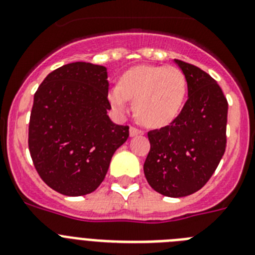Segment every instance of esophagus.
<instances>
[{"mask_svg":"<svg viewBox=\"0 0 255 255\" xmlns=\"http://www.w3.org/2000/svg\"><path fill=\"white\" fill-rule=\"evenodd\" d=\"M143 134V131L139 129H136V128H130V136L134 137V136H137V135H141Z\"/></svg>","mask_w":255,"mask_h":255,"instance_id":"obj_1","label":"esophagus"}]
</instances>
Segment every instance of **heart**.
I'll return each instance as SVG.
<instances>
[{
  "mask_svg": "<svg viewBox=\"0 0 255 255\" xmlns=\"http://www.w3.org/2000/svg\"><path fill=\"white\" fill-rule=\"evenodd\" d=\"M187 97V79L181 69L163 65H137L120 76L109 91L110 105L120 114L134 100V112L141 124L163 128L181 114Z\"/></svg>",
  "mask_w": 255,
  "mask_h": 255,
  "instance_id": "obj_1",
  "label": "heart"
}]
</instances>
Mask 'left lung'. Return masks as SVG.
I'll list each match as a JSON object with an SVG mask.
<instances>
[{
  "instance_id": "1",
  "label": "left lung",
  "mask_w": 255,
  "mask_h": 255,
  "mask_svg": "<svg viewBox=\"0 0 255 255\" xmlns=\"http://www.w3.org/2000/svg\"><path fill=\"white\" fill-rule=\"evenodd\" d=\"M173 62L186 76L188 100L173 123L148 132L144 174L160 195L184 197L206 184L225 153L228 101L210 74Z\"/></svg>"
}]
</instances>
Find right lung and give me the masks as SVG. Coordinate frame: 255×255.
<instances>
[{"instance_id": "obj_1", "label": "right lung", "mask_w": 255, "mask_h": 255, "mask_svg": "<svg viewBox=\"0 0 255 255\" xmlns=\"http://www.w3.org/2000/svg\"><path fill=\"white\" fill-rule=\"evenodd\" d=\"M107 69L86 62L65 64L46 76L34 95L29 150L37 173L65 196H85L102 183L129 126L107 115Z\"/></svg>"}]
</instances>
